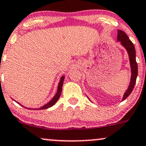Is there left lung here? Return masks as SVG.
<instances>
[{"mask_svg": "<svg viewBox=\"0 0 146 146\" xmlns=\"http://www.w3.org/2000/svg\"><path fill=\"white\" fill-rule=\"evenodd\" d=\"M117 41L121 42V44L127 50L129 54V57L131 69V77L130 84L129 86L128 89H127L124 96H123L122 100V101H123L130 95V94L131 93L134 88L138 73L137 64L135 59V49L133 44L129 40V38L127 36V34L124 32H123V31L120 30V29L118 30Z\"/></svg>", "mask_w": 146, "mask_h": 146, "instance_id": "8db88e82", "label": "left lung"}]
</instances>
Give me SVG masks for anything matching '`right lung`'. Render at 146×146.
Listing matches in <instances>:
<instances>
[{"label":"right lung","mask_w":146,"mask_h":146,"mask_svg":"<svg viewBox=\"0 0 146 146\" xmlns=\"http://www.w3.org/2000/svg\"><path fill=\"white\" fill-rule=\"evenodd\" d=\"M64 79V76H62L61 78H60V82L58 83V89H57V92L56 94H55V96L53 97V98L48 103H47L46 104H45L44 106H42L41 108H34L35 110H43V109H46V108H48L52 106L55 103H56L58 100L59 99V98L60 96V94H61L62 92V85H63V82ZM28 109H30V108H28Z\"/></svg>","instance_id":"obj_1"}]
</instances>
